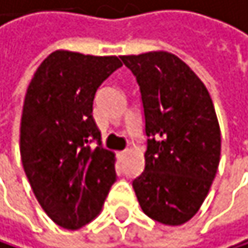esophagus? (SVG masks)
Here are the masks:
<instances>
[{
  "instance_id": "34e87169",
  "label": "esophagus",
  "mask_w": 248,
  "mask_h": 248,
  "mask_svg": "<svg viewBox=\"0 0 248 248\" xmlns=\"http://www.w3.org/2000/svg\"><path fill=\"white\" fill-rule=\"evenodd\" d=\"M126 153H128V150H123V152H119V156H120V157H123V156H125Z\"/></svg>"
}]
</instances>
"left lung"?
<instances>
[{
    "mask_svg": "<svg viewBox=\"0 0 248 248\" xmlns=\"http://www.w3.org/2000/svg\"><path fill=\"white\" fill-rule=\"evenodd\" d=\"M137 77L146 119V167L132 187L150 218L178 226L208 195L220 162V126L211 96L170 52L120 56Z\"/></svg>",
    "mask_w": 248,
    "mask_h": 248,
    "instance_id": "left-lung-1",
    "label": "left lung"
}]
</instances>
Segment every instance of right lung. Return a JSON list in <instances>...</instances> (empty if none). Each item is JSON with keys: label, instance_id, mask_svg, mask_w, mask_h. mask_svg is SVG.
Listing matches in <instances>:
<instances>
[{"label": "right lung", "instance_id": "1", "mask_svg": "<svg viewBox=\"0 0 248 248\" xmlns=\"http://www.w3.org/2000/svg\"><path fill=\"white\" fill-rule=\"evenodd\" d=\"M120 66L117 56L56 50L26 89L22 165L41 208L61 228L95 220L116 182V157L101 146L92 110L96 89Z\"/></svg>", "mask_w": 248, "mask_h": 248}]
</instances>
